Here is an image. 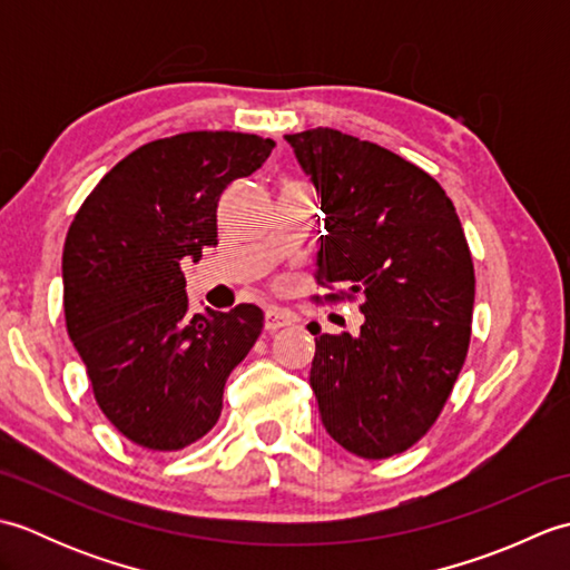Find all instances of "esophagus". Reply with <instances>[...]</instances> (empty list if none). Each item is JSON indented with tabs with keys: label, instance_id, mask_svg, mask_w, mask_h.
I'll return each instance as SVG.
<instances>
[{
	"label": "esophagus",
	"instance_id": "1",
	"mask_svg": "<svg viewBox=\"0 0 570 570\" xmlns=\"http://www.w3.org/2000/svg\"><path fill=\"white\" fill-rule=\"evenodd\" d=\"M264 321H266V331H278V328H286V325H292L294 316L284 308H266Z\"/></svg>",
	"mask_w": 570,
	"mask_h": 570
}]
</instances>
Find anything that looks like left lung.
I'll return each instance as SVG.
<instances>
[{
  "instance_id": "obj_1",
  "label": "left lung",
  "mask_w": 570,
  "mask_h": 570,
  "mask_svg": "<svg viewBox=\"0 0 570 570\" xmlns=\"http://www.w3.org/2000/svg\"><path fill=\"white\" fill-rule=\"evenodd\" d=\"M325 213L316 282L355 301L357 335L318 333L311 362L323 426L345 451L392 458L419 443L470 347L475 269L451 198L402 156L331 127L286 135Z\"/></svg>"
}]
</instances>
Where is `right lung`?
Masks as SVG:
<instances>
[{
	"label": "right lung",
	"instance_id": "obj_1",
	"mask_svg": "<svg viewBox=\"0 0 570 570\" xmlns=\"http://www.w3.org/2000/svg\"><path fill=\"white\" fill-rule=\"evenodd\" d=\"M274 141L184 131L125 156L76 213L63 247L66 328L112 426L149 451L208 433L264 328L259 306L193 313L180 262L217 245V203Z\"/></svg>",
	"mask_w": 570,
	"mask_h": 570
}]
</instances>
